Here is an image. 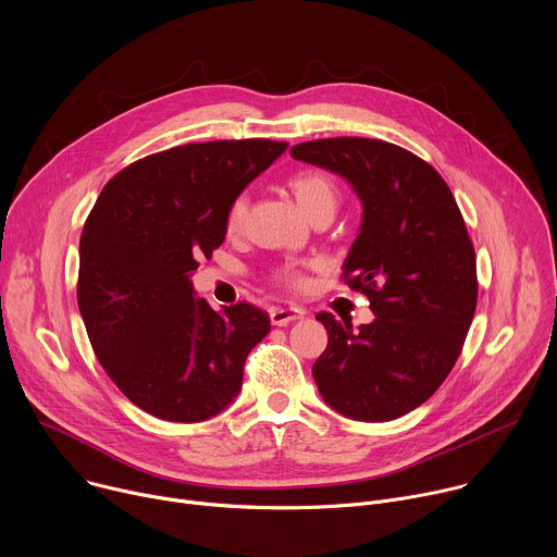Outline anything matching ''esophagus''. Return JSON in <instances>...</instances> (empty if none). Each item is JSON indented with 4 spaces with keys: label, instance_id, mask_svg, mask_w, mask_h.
Wrapping results in <instances>:
<instances>
[{
    "label": "esophagus",
    "instance_id": "34e87169",
    "mask_svg": "<svg viewBox=\"0 0 557 557\" xmlns=\"http://www.w3.org/2000/svg\"><path fill=\"white\" fill-rule=\"evenodd\" d=\"M306 314L304 308H271V324L273 326H286L295 320H301Z\"/></svg>",
    "mask_w": 557,
    "mask_h": 557
}]
</instances>
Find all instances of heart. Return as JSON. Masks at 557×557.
Wrapping results in <instances>:
<instances>
[{"label":"heart","mask_w":557,"mask_h":557,"mask_svg":"<svg viewBox=\"0 0 557 557\" xmlns=\"http://www.w3.org/2000/svg\"><path fill=\"white\" fill-rule=\"evenodd\" d=\"M288 189L293 191V196L297 198L299 207L304 209V213L310 220H320V218H333L339 200H342V191L337 181L324 172V170H301L295 176L288 178ZM249 215V194L247 191H237L226 209H224V231L226 235H237L245 228ZM310 267V262H286L273 269V280L288 288V290H304L308 284L306 277V269Z\"/></svg>","instance_id":"1"}]
</instances>
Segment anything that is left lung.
<instances>
[{"label": "left lung", "mask_w": 557, "mask_h": 557, "mask_svg": "<svg viewBox=\"0 0 557 557\" xmlns=\"http://www.w3.org/2000/svg\"><path fill=\"white\" fill-rule=\"evenodd\" d=\"M297 161L344 176L363 222L342 280L370 299L372 324L320 312L329 346L312 366L324 401L357 421H392L425 404L451 372L471 326L479 280L462 213L441 174L379 138L299 143Z\"/></svg>", "instance_id": "left-lung-1"}]
</instances>
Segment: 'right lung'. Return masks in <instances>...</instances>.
Here are the masks:
<instances>
[{
  "label": "right lung",
  "mask_w": 557,
  "mask_h": 557,
  "mask_svg": "<svg viewBox=\"0 0 557 557\" xmlns=\"http://www.w3.org/2000/svg\"><path fill=\"white\" fill-rule=\"evenodd\" d=\"M288 143L209 140L140 158L92 207L78 245L76 301L92 350L151 417L196 423L243 387L269 314L249 301L215 312L189 273L224 240V209Z\"/></svg>",
  "instance_id": "obj_1"
}]
</instances>
